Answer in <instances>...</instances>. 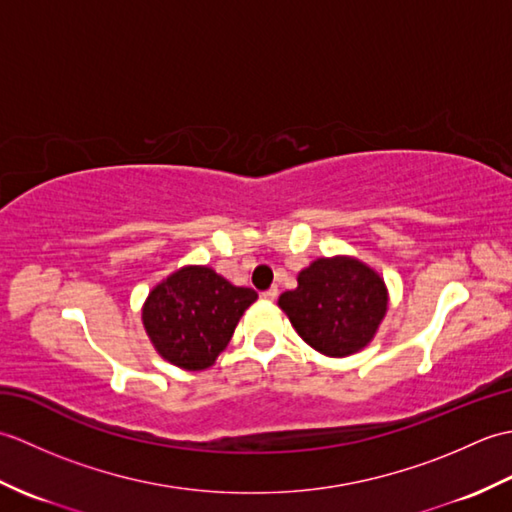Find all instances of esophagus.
Instances as JSON below:
<instances>
[{"instance_id":"1","label":"esophagus","mask_w":512,"mask_h":512,"mask_svg":"<svg viewBox=\"0 0 512 512\" xmlns=\"http://www.w3.org/2000/svg\"><path fill=\"white\" fill-rule=\"evenodd\" d=\"M277 295H279V290H277V288H268V290H264V292H262V299H266V301H275V299H277Z\"/></svg>"}]
</instances>
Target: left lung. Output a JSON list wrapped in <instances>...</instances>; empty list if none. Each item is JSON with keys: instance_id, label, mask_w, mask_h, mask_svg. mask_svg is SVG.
I'll use <instances>...</instances> for the list:
<instances>
[{"instance_id": "1", "label": "left lung", "mask_w": 512, "mask_h": 512, "mask_svg": "<svg viewBox=\"0 0 512 512\" xmlns=\"http://www.w3.org/2000/svg\"><path fill=\"white\" fill-rule=\"evenodd\" d=\"M299 286L279 297L292 328L314 350L343 358L374 339L387 312V286L354 257H321L303 268Z\"/></svg>"}]
</instances>
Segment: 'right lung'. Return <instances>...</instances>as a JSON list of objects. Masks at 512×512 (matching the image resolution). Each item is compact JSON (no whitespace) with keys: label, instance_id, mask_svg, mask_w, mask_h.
<instances>
[{"label":"right lung","instance_id":"right-lung-1","mask_svg":"<svg viewBox=\"0 0 512 512\" xmlns=\"http://www.w3.org/2000/svg\"><path fill=\"white\" fill-rule=\"evenodd\" d=\"M255 299L253 288L233 286L209 266H184L149 292L143 325L165 361L200 372L224 352Z\"/></svg>","mask_w":512,"mask_h":512}]
</instances>
